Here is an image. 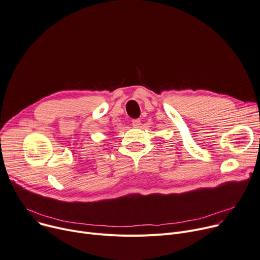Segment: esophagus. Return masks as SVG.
I'll list each match as a JSON object with an SVG mask.
<instances>
[{"label":"esophagus","mask_w":260,"mask_h":260,"mask_svg":"<svg viewBox=\"0 0 260 260\" xmlns=\"http://www.w3.org/2000/svg\"><path fill=\"white\" fill-rule=\"evenodd\" d=\"M140 124H141V120H140V119H134V120H132V125H133L134 127H139Z\"/></svg>","instance_id":"obj_1"}]
</instances>
